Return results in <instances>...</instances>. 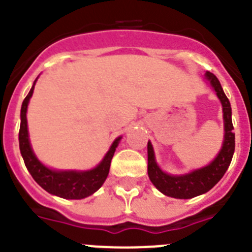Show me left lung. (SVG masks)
<instances>
[{
	"label": "left lung",
	"instance_id": "8db88e82",
	"mask_svg": "<svg viewBox=\"0 0 252 252\" xmlns=\"http://www.w3.org/2000/svg\"><path fill=\"white\" fill-rule=\"evenodd\" d=\"M206 79L209 82L217 94L218 99L221 101L222 112H223V126L224 136L223 144L217 154V157L203 168L187 173V174L171 175L162 171L155 160L151 142H148V174L151 183L159 189L162 194L177 199H189L207 193L221 180L226 170L228 169L235 153V133H233L232 125V111L228 98L222 90L221 83L213 73L207 72Z\"/></svg>",
	"mask_w": 252,
	"mask_h": 252
}]
</instances>
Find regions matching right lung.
I'll use <instances>...</instances> for the list:
<instances>
[{
    "instance_id": "1",
    "label": "right lung",
    "mask_w": 252,
    "mask_h": 252,
    "mask_svg": "<svg viewBox=\"0 0 252 252\" xmlns=\"http://www.w3.org/2000/svg\"><path fill=\"white\" fill-rule=\"evenodd\" d=\"M35 83L36 79L31 87L29 94L22 102L21 115H20L21 117L19 132L20 151L26 168L35 182L50 194L64 199H83L90 197L101 188L104 180L107 179V175L110 173L111 160L122 136H119L112 142L110 150L107 151L102 161L91 170H57V169L48 168L36 158L29 139L26 112H28V104L31 95L34 93Z\"/></svg>"
}]
</instances>
